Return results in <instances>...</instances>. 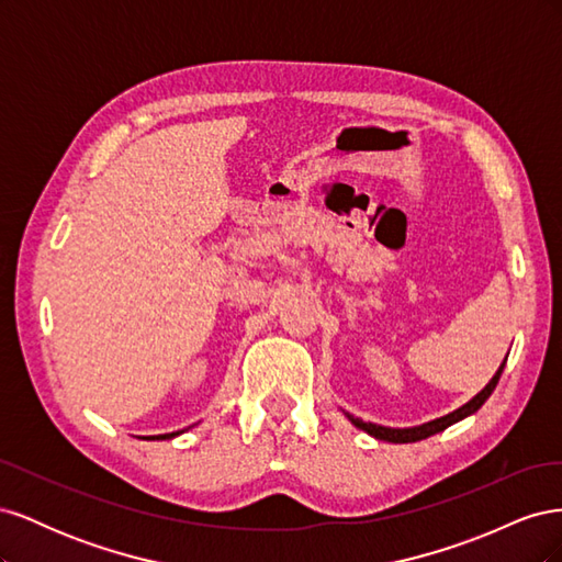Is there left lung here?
I'll return each instance as SVG.
<instances>
[{
  "mask_svg": "<svg viewBox=\"0 0 562 562\" xmlns=\"http://www.w3.org/2000/svg\"><path fill=\"white\" fill-rule=\"evenodd\" d=\"M504 366H506V361L499 366V370L495 372V378H492V380L485 384V389L481 391V394H475L469 403H464L462 407H457L454 413H450V415H446V417L431 419V422H427V424H422V427H411V429H391V427H380V424H372V422H363V419L353 417V415H349V413H345V415L351 419L353 427H359L361 431L370 434L372 438L386 440V443H415V440L429 438V436H434V434H438V431H443V429L452 427L454 422L464 419V417H469V415H473L475 411H479V407L490 398L492 391H495V386H497V382H499V378H502V372H504Z\"/></svg>",
  "mask_w": 562,
  "mask_h": 562,
  "instance_id": "obj_1",
  "label": "left lung"
}]
</instances>
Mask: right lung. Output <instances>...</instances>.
<instances>
[{"instance_id": "obj_1", "label": "right lung", "mask_w": 562, "mask_h": 562, "mask_svg": "<svg viewBox=\"0 0 562 562\" xmlns=\"http://www.w3.org/2000/svg\"><path fill=\"white\" fill-rule=\"evenodd\" d=\"M180 434H182V431H173V434H164V436H157V438L164 440V438H173V436H180ZM151 438H155V436H151Z\"/></svg>"}]
</instances>
